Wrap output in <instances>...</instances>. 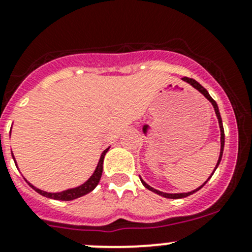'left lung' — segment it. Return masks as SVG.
I'll return each instance as SVG.
<instances>
[{"mask_svg":"<svg viewBox=\"0 0 252 252\" xmlns=\"http://www.w3.org/2000/svg\"><path fill=\"white\" fill-rule=\"evenodd\" d=\"M183 80H184V81H187V83H189L190 85H192V86H194V88L196 89V90H199L200 93H201L202 95H204L205 97L207 98V100L210 101L211 103H212L213 108H215L216 116H217L218 123H220V158H218V162H217V166H216V168H217V167H218V164H220V159H222V155H223V147H224V129H223L222 118H220V110H218V106H217V103H216V101L213 100L212 97H211V96H210V94L207 93V90H206V89L204 88V86L201 85V84H199V83H197L196 80H194V79H191V78H188V77H184V78H183ZM215 171H216V169H215ZM215 171H213V173H215ZM213 173H212V174H213ZM212 174H211V175H212ZM208 179H210V178H208ZM140 180H141L142 185H144V187L146 188V189L151 190V191L156 192V194L161 195V196H163V197H167V199H182V197H187V196H189V195L194 194V192H196L197 190H200V189H201V188L204 187V185L206 184V183H207V180H206V183H204V185H201V187H200L199 189L194 190V191H190V192H180V194H167V192H162V191H158V190H156V189H154V188H151V187H150L149 184H146V183H145L144 180L141 179V178H140Z\"/></svg>","mask_w":252,"mask_h":252,"instance_id":"1","label":"left lung"}]
</instances>
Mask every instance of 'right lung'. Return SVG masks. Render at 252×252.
<instances>
[{
  "mask_svg": "<svg viewBox=\"0 0 252 252\" xmlns=\"http://www.w3.org/2000/svg\"><path fill=\"white\" fill-rule=\"evenodd\" d=\"M107 151H108V149H106L105 151L102 152V155H101V157H100V161H98L97 167H96L94 174L89 178L88 182H85L83 185H80V187L74 188V189H68V190H64V191H61V192H46V191H42V190H40V189H36V188H35L34 185L30 184V183H28V184H29L30 187L35 190V191L39 192L40 195L50 197V199L62 200V201H70V200L78 199V197L84 196V195H86V194H89L90 191H93V190L96 188V185L98 184V182H100V179H101V175H102L103 158H105V155ZM12 156H13V155H12Z\"/></svg>",
  "mask_w": 252,
  "mask_h": 252,
  "instance_id": "right-lung-1",
  "label": "right lung"
}]
</instances>
